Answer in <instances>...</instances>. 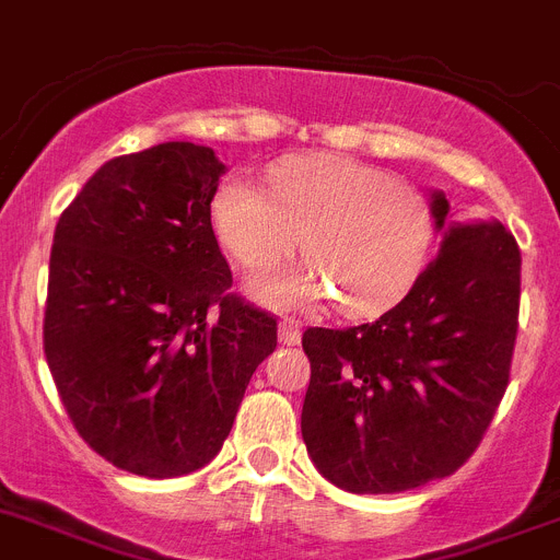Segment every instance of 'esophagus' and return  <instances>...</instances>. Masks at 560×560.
Segmentation results:
<instances>
[{
  "mask_svg": "<svg viewBox=\"0 0 560 560\" xmlns=\"http://www.w3.org/2000/svg\"><path fill=\"white\" fill-rule=\"evenodd\" d=\"M279 340L284 346H299L301 342V326L295 320H281L279 324Z\"/></svg>",
  "mask_w": 560,
  "mask_h": 560,
  "instance_id": "34e87169",
  "label": "esophagus"
}]
</instances>
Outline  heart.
I'll return each mask as SVG.
<instances>
[{
  "instance_id": "b5f03b06",
  "label": "heart",
  "mask_w": 560,
  "mask_h": 560,
  "mask_svg": "<svg viewBox=\"0 0 560 560\" xmlns=\"http://www.w3.org/2000/svg\"><path fill=\"white\" fill-rule=\"evenodd\" d=\"M211 225L243 268H270L301 245L310 256L250 281L270 306L337 299L351 317L393 306L424 268L432 209L416 186L351 155L312 153L270 173V192L231 178L211 200Z\"/></svg>"
}]
</instances>
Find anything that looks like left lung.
Segmentation results:
<instances>
[{
	"label": "left lung",
	"mask_w": 560,
	"mask_h": 560,
	"mask_svg": "<svg viewBox=\"0 0 560 560\" xmlns=\"http://www.w3.org/2000/svg\"><path fill=\"white\" fill-rule=\"evenodd\" d=\"M441 248L374 324L306 329L312 376L301 435L320 475L351 493H399L450 477L482 441L511 374L522 254L500 220L450 223Z\"/></svg>",
	"instance_id": "8db88e82"
}]
</instances>
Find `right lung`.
Segmentation results:
<instances>
[{
    "label": "right lung",
    "mask_w": 560,
    "mask_h": 560,
    "mask_svg": "<svg viewBox=\"0 0 560 560\" xmlns=\"http://www.w3.org/2000/svg\"><path fill=\"white\" fill-rule=\"evenodd\" d=\"M223 173L192 142L119 155L55 225L44 354L80 438L130 475L214 460L276 349V317L229 295L211 229Z\"/></svg>",
    "instance_id": "right-lung-1"
}]
</instances>
